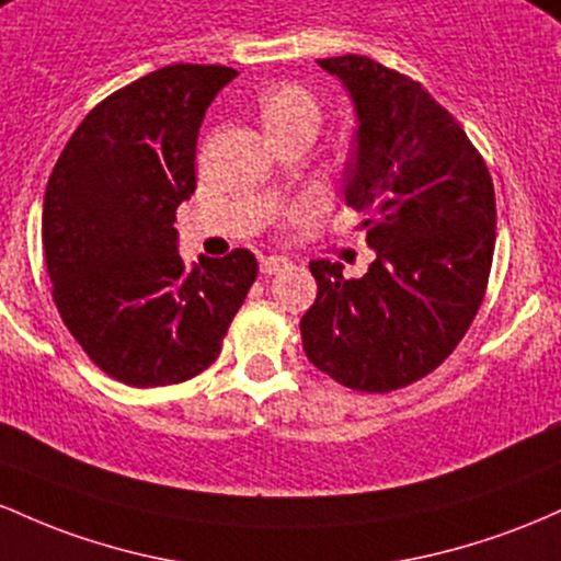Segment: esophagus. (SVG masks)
<instances>
[{
    "label": "esophagus",
    "mask_w": 561,
    "mask_h": 561,
    "mask_svg": "<svg viewBox=\"0 0 561 561\" xmlns=\"http://www.w3.org/2000/svg\"><path fill=\"white\" fill-rule=\"evenodd\" d=\"M288 264L291 262H288L286 256H262L260 270H262V275H275V273H280V270H286Z\"/></svg>",
    "instance_id": "34e87169"
}]
</instances>
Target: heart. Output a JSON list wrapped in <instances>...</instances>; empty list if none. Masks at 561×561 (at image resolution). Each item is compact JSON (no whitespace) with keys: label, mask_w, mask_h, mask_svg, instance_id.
<instances>
[{"label":"heart","mask_w":561,"mask_h":561,"mask_svg":"<svg viewBox=\"0 0 561 561\" xmlns=\"http://www.w3.org/2000/svg\"><path fill=\"white\" fill-rule=\"evenodd\" d=\"M260 116L267 135L294 129L314 131L320 124V103L305 87L275 84L260 98Z\"/></svg>","instance_id":"b5f03b06"}]
</instances>
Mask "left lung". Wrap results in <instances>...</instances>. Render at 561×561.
Returning a JSON list of instances; mask_svg holds the SVG:
<instances>
[{"instance_id": "8db88e82", "label": "left lung", "mask_w": 561, "mask_h": 561, "mask_svg": "<svg viewBox=\"0 0 561 561\" xmlns=\"http://www.w3.org/2000/svg\"><path fill=\"white\" fill-rule=\"evenodd\" d=\"M355 108L344 201L376 260L363 278L312 260L318 299L301 314L314 368L357 392L419 381L456 350L480 310L495 249L488 167L419 81L363 55L318 60Z\"/></svg>"}]
</instances>
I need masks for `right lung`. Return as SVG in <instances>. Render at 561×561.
Instances as JSON below:
<instances>
[{
  "mask_svg": "<svg viewBox=\"0 0 561 561\" xmlns=\"http://www.w3.org/2000/svg\"><path fill=\"white\" fill-rule=\"evenodd\" d=\"M238 71L167 66L113 92L62 148L42 243L62 323L100 370L129 387L193 379L217 360L256 260L180 256L174 211L196 191L206 108Z\"/></svg>",
  "mask_w": 561,
  "mask_h": 561,
  "instance_id": "right-lung-1",
  "label": "right lung"
}]
</instances>
